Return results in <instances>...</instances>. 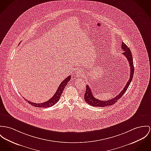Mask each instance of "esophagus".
<instances>
[{
  "instance_id": "obj_1",
  "label": "esophagus",
  "mask_w": 151,
  "mask_h": 151,
  "mask_svg": "<svg viewBox=\"0 0 151 151\" xmlns=\"http://www.w3.org/2000/svg\"><path fill=\"white\" fill-rule=\"evenodd\" d=\"M76 76L77 77H78V78H81V77H83V76L84 75V73L83 72H81V71H77L76 72Z\"/></svg>"
}]
</instances>
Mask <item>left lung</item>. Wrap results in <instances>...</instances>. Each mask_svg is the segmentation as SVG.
Instances as JSON below:
<instances>
[{
	"label": "left lung",
	"instance_id": "1",
	"mask_svg": "<svg viewBox=\"0 0 151 151\" xmlns=\"http://www.w3.org/2000/svg\"><path fill=\"white\" fill-rule=\"evenodd\" d=\"M121 48L124 51L123 52V55L127 58L128 60L129 66H130V78L129 80L127 81V84L125 85V87L124 88L123 90L119 93L118 95L116 96L114 98L106 101H100L96 98H95L93 95V93L91 91V90L90 89V87L87 85L86 86V93L84 95V100L88 104L94 106V107H105L108 106H111L112 104H114L122 96V95L124 94V93L126 92V91L128 89V87L130 85V82L132 81L133 74H134V65H133V58L132 55L131 53V51L130 49L128 47V46L124 42H122L121 44Z\"/></svg>",
	"mask_w": 151,
	"mask_h": 151
}]
</instances>
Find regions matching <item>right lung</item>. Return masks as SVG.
<instances>
[{"label": "right lung", "instance_id": "1", "mask_svg": "<svg viewBox=\"0 0 151 151\" xmlns=\"http://www.w3.org/2000/svg\"><path fill=\"white\" fill-rule=\"evenodd\" d=\"M70 78H71V76H68L67 78H66V79H65L63 81H62L60 84L58 88L56 93L54 94V95L47 102H45L44 103H41V104H37V103L31 102L29 101H27V102L29 104H32V106H34L35 107H37L47 108V107H51V106H53L54 104H56L59 101L60 96L61 95V93L63 92L64 88L67 85V83H68V81H70Z\"/></svg>", "mask_w": 151, "mask_h": 151}]
</instances>
